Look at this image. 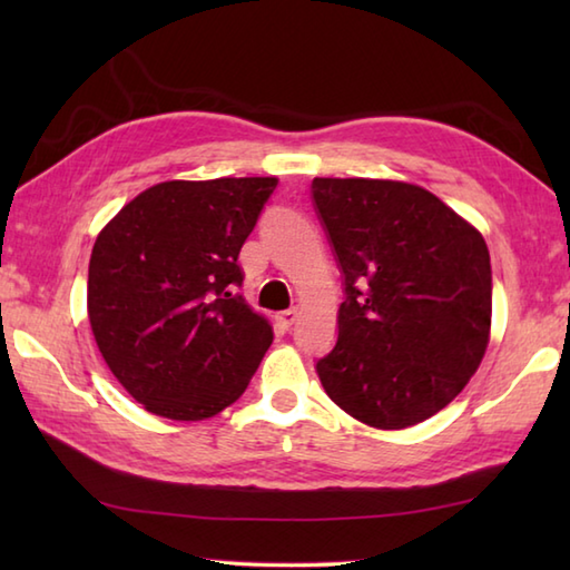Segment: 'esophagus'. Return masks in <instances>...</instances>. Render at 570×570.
I'll return each mask as SVG.
<instances>
[{"instance_id": "1", "label": "esophagus", "mask_w": 570, "mask_h": 570, "mask_svg": "<svg viewBox=\"0 0 570 570\" xmlns=\"http://www.w3.org/2000/svg\"><path fill=\"white\" fill-rule=\"evenodd\" d=\"M276 321L282 323V328H292V325L298 321V308H288V311H282L276 313Z\"/></svg>"}]
</instances>
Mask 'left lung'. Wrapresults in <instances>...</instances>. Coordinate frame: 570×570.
I'll return each mask as SVG.
<instances>
[{"label":"left lung","mask_w":570,"mask_h":570,"mask_svg":"<svg viewBox=\"0 0 570 570\" xmlns=\"http://www.w3.org/2000/svg\"><path fill=\"white\" fill-rule=\"evenodd\" d=\"M343 272L337 343L316 362L325 394L374 429H406L463 392L490 343L485 239L421 186L313 178Z\"/></svg>","instance_id":"left-lung-1"}]
</instances>
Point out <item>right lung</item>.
<instances>
[{
	"label": "right lung",
	"mask_w": 570,
	"mask_h": 570,
	"mask_svg": "<svg viewBox=\"0 0 570 570\" xmlns=\"http://www.w3.org/2000/svg\"><path fill=\"white\" fill-rule=\"evenodd\" d=\"M276 178L166 180L95 239L88 318L119 384L156 416L203 421L247 390L274 333L237 294V257Z\"/></svg>",
	"instance_id": "add662e5"
}]
</instances>
